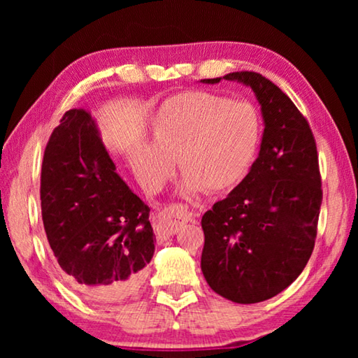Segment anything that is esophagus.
Wrapping results in <instances>:
<instances>
[{"label": "esophagus", "mask_w": 358, "mask_h": 358, "mask_svg": "<svg viewBox=\"0 0 358 358\" xmlns=\"http://www.w3.org/2000/svg\"><path fill=\"white\" fill-rule=\"evenodd\" d=\"M196 211L187 210L185 205H171L155 216V232L157 238H169L177 232L180 224L196 220Z\"/></svg>", "instance_id": "obj_1"}]
</instances>
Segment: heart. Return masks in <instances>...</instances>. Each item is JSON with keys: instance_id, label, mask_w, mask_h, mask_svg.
I'll return each instance as SVG.
<instances>
[{"instance_id": "1", "label": "heart", "mask_w": 358, "mask_h": 358, "mask_svg": "<svg viewBox=\"0 0 358 358\" xmlns=\"http://www.w3.org/2000/svg\"><path fill=\"white\" fill-rule=\"evenodd\" d=\"M260 141V121L245 102L207 92H187L166 101L151 124V142L138 145L132 167L142 185L156 191L178 159L185 194L226 192L241 183Z\"/></svg>"}]
</instances>
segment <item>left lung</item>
<instances>
[{"mask_svg": "<svg viewBox=\"0 0 358 358\" xmlns=\"http://www.w3.org/2000/svg\"><path fill=\"white\" fill-rule=\"evenodd\" d=\"M222 78L252 88L265 129L250 173L202 216L201 268L216 294L250 305L282 292L305 268L317 235L322 181L310 123L289 96L259 72Z\"/></svg>", "mask_w": 358, "mask_h": 358, "instance_id": "8db88e82", "label": "left lung"}]
</instances>
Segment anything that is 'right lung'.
I'll use <instances>...</instances> for the list:
<instances>
[{"label":"right lung","mask_w":358,"mask_h":358,"mask_svg":"<svg viewBox=\"0 0 358 358\" xmlns=\"http://www.w3.org/2000/svg\"><path fill=\"white\" fill-rule=\"evenodd\" d=\"M41 210L62 275L85 299L112 303L138 289L155 254L150 208L115 172L82 108L66 112L48 138Z\"/></svg>","instance_id":"1"}]
</instances>
